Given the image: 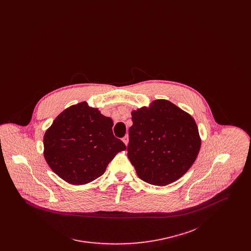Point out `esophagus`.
<instances>
[{"label": "esophagus", "instance_id": "34e87169", "mask_svg": "<svg viewBox=\"0 0 251 251\" xmlns=\"http://www.w3.org/2000/svg\"><path fill=\"white\" fill-rule=\"evenodd\" d=\"M122 141L124 142V144L127 146L128 145V143H129V135L128 134H126L123 138H122Z\"/></svg>", "mask_w": 251, "mask_h": 251}]
</instances>
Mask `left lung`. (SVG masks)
Here are the masks:
<instances>
[{
  "mask_svg": "<svg viewBox=\"0 0 251 251\" xmlns=\"http://www.w3.org/2000/svg\"><path fill=\"white\" fill-rule=\"evenodd\" d=\"M128 157L138 177L164 186L182 177L200 152L201 140L191 116L167 100L131 112Z\"/></svg>",
  "mask_w": 251,
  "mask_h": 251,
  "instance_id": "obj_1",
  "label": "left lung"
}]
</instances>
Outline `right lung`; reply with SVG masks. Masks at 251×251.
<instances>
[{
  "instance_id": "right-lung-1",
  "label": "right lung",
  "mask_w": 251,
  "mask_h": 251,
  "mask_svg": "<svg viewBox=\"0 0 251 251\" xmlns=\"http://www.w3.org/2000/svg\"><path fill=\"white\" fill-rule=\"evenodd\" d=\"M113 120L85 101L64 110L44 134V157L61 179L74 185L100 177L126 146L115 137Z\"/></svg>"
}]
</instances>
